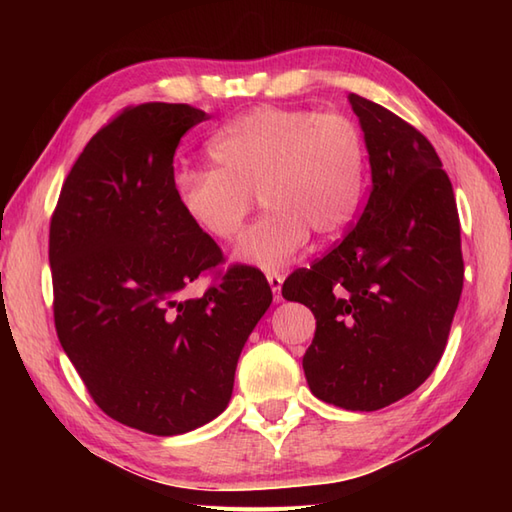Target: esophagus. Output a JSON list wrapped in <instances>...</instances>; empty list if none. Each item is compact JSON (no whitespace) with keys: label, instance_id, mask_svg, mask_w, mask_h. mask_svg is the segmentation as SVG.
<instances>
[{"label":"esophagus","instance_id":"obj_1","mask_svg":"<svg viewBox=\"0 0 512 512\" xmlns=\"http://www.w3.org/2000/svg\"><path fill=\"white\" fill-rule=\"evenodd\" d=\"M266 279H268V284H270V290H273V299L279 303L281 301V284H284V277H281L279 273H268Z\"/></svg>","mask_w":512,"mask_h":512}]
</instances>
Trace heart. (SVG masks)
Returning <instances> with one entry per match:
<instances>
[{
	"instance_id": "b5f03b06",
	"label": "heart",
	"mask_w": 512,
	"mask_h": 512,
	"mask_svg": "<svg viewBox=\"0 0 512 512\" xmlns=\"http://www.w3.org/2000/svg\"><path fill=\"white\" fill-rule=\"evenodd\" d=\"M206 151L215 169H182L176 200L200 233L233 242L259 193L270 211L237 246L248 266L284 268L310 231L330 239L361 211L365 138L343 114L262 105L224 125Z\"/></svg>"
}]
</instances>
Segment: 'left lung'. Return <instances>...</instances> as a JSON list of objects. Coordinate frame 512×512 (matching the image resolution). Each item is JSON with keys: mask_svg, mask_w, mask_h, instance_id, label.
Returning a JSON list of instances; mask_svg holds the SVG:
<instances>
[{"mask_svg": "<svg viewBox=\"0 0 512 512\" xmlns=\"http://www.w3.org/2000/svg\"><path fill=\"white\" fill-rule=\"evenodd\" d=\"M363 129L372 189L352 231L281 295L317 319L303 356L323 402L376 411L431 376L458 310L464 262L455 195L436 149L383 105L347 96Z\"/></svg>", "mask_w": 512, "mask_h": 512, "instance_id": "obj_1", "label": "left lung"}]
</instances>
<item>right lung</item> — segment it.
I'll return each instance as SVG.
<instances>
[{
	"label": "right lung",
	"mask_w": 512,
	"mask_h": 512,
	"mask_svg": "<svg viewBox=\"0 0 512 512\" xmlns=\"http://www.w3.org/2000/svg\"><path fill=\"white\" fill-rule=\"evenodd\" d=\"M209 114L145 103L85 145L50 222L54 325L107 416L180 436L220 416L250 332L273 301L266 277L233 266L200 299L182 292L222 250L173 191L180 138Z\"/></svg>",
	"instance_id": "1"
}]
</instances>
